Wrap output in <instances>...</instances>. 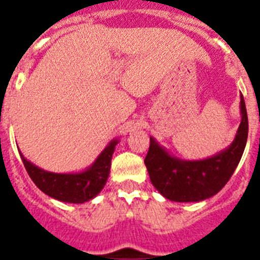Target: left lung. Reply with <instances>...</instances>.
<instances>
[{
	"label": "left lung",
	"mask_w": 260,
	"mask_h": 260,
	"mask_svg": "<svg viewBox=\"0 0 260 260\" xmlns=\"http://www.w3.org/2000/svg\"><path fill=\"white\" fill-rule=\"evenodd\" d=\"M241 123L233 142L216 155L202 160H185L171 155L150 137V150L144 164L151 182L164 198L180 203L201 202L216 195L231 180L242 153L249 133L246 105L241 95Z\"/></svg>",
	"instance_id": "obj_1"
}]
</instances>
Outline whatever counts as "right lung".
Instances as JSON below:
<instances>
[{"label":"right lung","mask_w":260,"mask_h":260,"mask_svg":"<svg viewBox=\"0 0 260 260\" xmlns=\"http://www.w3.org/2000/svg\"><path fill=\"white\" fill-rule=\"evenodd\" d=\"M118 139L114 138L107 144L92 164L84 171L75 173H54L44 171L27 160L19 151L27 173L41 191L50 198L65 203L82 204L98 197L104 189L110 172V161Z\"/></svg>","instance_id":"1"}]
</instances>
